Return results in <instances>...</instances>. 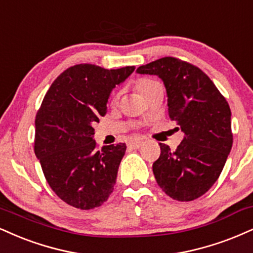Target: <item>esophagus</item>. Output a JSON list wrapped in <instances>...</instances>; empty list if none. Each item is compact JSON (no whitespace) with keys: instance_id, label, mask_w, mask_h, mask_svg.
<instances>
[{"instance_id":"34e87169","label":"esophagus","mask_w":253,"mask_h":253,"mask_svg":"<svg viewBox=\"0 0 253 253\" xmlns=\"http://www.w3.org/2000/svg\"><path fill=\"white\" fill-rule=\"evenodd\" d=\"M142 144H144V141H142V140L135 139V140H132V141H129L128 146L130 148H134V150H135V148H139Z\"/></svg>"}]
</instances>
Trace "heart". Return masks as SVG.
Masks as SVG:
<instances>
[{"label":"heart","mask_w":253,"mask_h":253,"mask_svg":"<svg viewBox=\"0 0 253 253\" xmlns=\"http://www.w3.org/2000/svg\"><path fill=\"white\" fill-rule=\"evenodd\" d=\"M158 84H159V82L151 80V79H140V80L135 82V88L139 90V93L141 94L142 96L146 97V95H147Z\"/></svg>","instance_id":"heart-1"}]
</instances>
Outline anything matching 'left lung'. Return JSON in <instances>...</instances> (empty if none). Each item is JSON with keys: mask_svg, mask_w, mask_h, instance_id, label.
I'll list each match as a JSON object with an SVG mask.
<instances>
[{"mask_svg": "<svg viewBox=\"0 0 253 253\" xmlns=\"http://www.w3.org/2000/svg\"><path fill=\"white\" fill-rule=\"evenodd\" d=\"M136 73L164 81L169 119L185 133L175 151L159 144L153 163L158 185L178 202L202 197L217 181L232 147L229 103L202 69L176 57L140 66Z\"/></svg>", "mask_w": 253, "mask_h": 253, "instance_id": "obj_1", "label": "left lung"}]
</instances>
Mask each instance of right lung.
I'll return each instance as SVG.
<instances>
[{
	"mask_svg": "<svg viewBox=\"0 0 253 253\" xmlns=\"http://www.w3.org/2000/svg\"><path fill=\"white\" fill-rule=\"evenodd\" d=\"M80 63L61 73L35 119L34 151L51 190L80 210L101 206L113 192L126 144L97 150L93 125L107 112L112 89L134 72Z\"/></svg>",
	"mask_w": 253,
	"mask_h": 253,
	"instance_id": "right-lung-1",
	"label": "right lung"
}]
</instances>
